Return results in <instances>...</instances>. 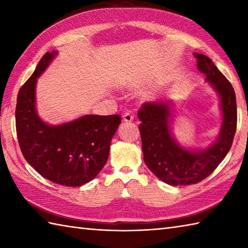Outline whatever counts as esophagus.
Here are the masks:
<instances>
[{
	"label": "esophagus",
	"instance_id": "34e87169",
	"mask_svg": "<svg viewBox=\"0 0 248 248\" xmlns=\"http://www.w3.org/2000/svg\"><path fill=\"white\" fill-rule=\"evenodd\" d=\"M123 119H124V121H125V123H131V121H132V120L134 119V116H133L132 114H131V113L127 112V113L124 114Z\"/></svg>",
	"mask_w": 248,
	"mask_h": 248
}]
</instances>
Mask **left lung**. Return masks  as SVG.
Returning <instances> with one entry per match:
<instances>
[{
    "instance_id": "left-lung-1",
    "label": "left lung",
    "mask_w": 248,
    "mask_h": 248,
    "mask_svg": "<svg viewBox=\"0 0 248 248\" xmlns=\"http://www.w3.org/2000/svg\"><path fill=\"white\" fill-rule=\"evenodd\" d=\"M198 70L217 92L223 112L219 135L202 150H188L178 144L170 133L171 116L167 102H147L139 110V125L144 161L155 175L170 186L198 183L215 170L232 145L236 130L234 89L208 56L194 53Z\"/></svg>"
}]
</instances>
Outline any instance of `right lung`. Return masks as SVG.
Returning <instances> with one entry per match:
<instances>
[{
	"mask_svg": "<svg viewBox=\"0 0 248 248\" xmlns=\"http://www.w3.org/2000/svg\"><path fill=\"white\" fill-rule=\"evenodd\" d=\"M55 55V51L46 52L20 88L16 105L17 138L24 159L44 178L62 186H81L104 167L121 117L85 115L59 125L41 120L35 108L36 83Z\"/></svg>",
	"mask_w": 248,
	"mask_h": 248,
	"instance_id": "1",
	"label": "right lung"
}]
</instances>
